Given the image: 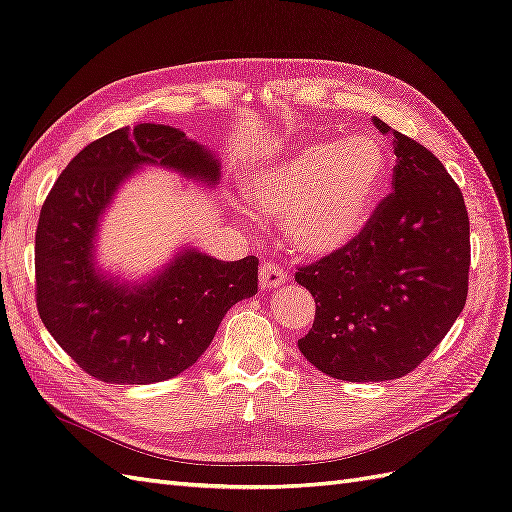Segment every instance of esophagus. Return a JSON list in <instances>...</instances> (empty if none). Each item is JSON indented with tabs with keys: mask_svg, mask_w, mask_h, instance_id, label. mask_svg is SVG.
Here are the masks:
<instances>
[{
	"mask_svg": "<svg viewBox=\"0 0 512 512\" xmlns=\"http://www.w3.org/2000/svg\"><path fill=\"white\" fill-rule=\"evenodd\" d=\"M258 278H260L262 288H278L286 282V269L280 265V262L267 260L260 265Z\"/></svg>",
	"mask_w": 512,
	"mask_h": 512,
	"instance_id": "1",
	"label": "esophagus"
}]
</instances>
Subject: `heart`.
I'll list each match as a JSON object with an SVG mask.
<instances>
[{
  "label": "heart",
  "instance_id": "1",
  "mask_svg": "<svg viewBox=\"0 0 512 512\" xmlns=\"http://www.w3.org/2000/svg\"><path fill=\"white\" fill-rule=\"evenodd\" d=\"M388 155L370 135L319 140L254 172L247 191L256 209L284 217L288 241L306 254L347 247L375 211Z\"/></svg>",
  "mask_w": 512,
  "mask_h": 512
}]
</instances>
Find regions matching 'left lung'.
<instances>
[{
  "instance_id": "8db88e82",
  "label": "left lung",
  "mask_w": 512,
  "mask_h": 512,
  "mask_svg": "<svg viewBox=\"0 0 512 512\" xmlns=\"http://www.w3.org/2000/svg\"><path fill=\"white\" fill-rule=\"evenodd\" d=\"M375 127H390L375 118ZM394 135V176L368 224L338 252L297 269L316 312L297 347L342 381L409 375L463 312L469 217L459 185L411 137Z\"/></svg>"
}]
</instances>
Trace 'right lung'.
<instances>
[{"label":"right lung","instance_id":"obj_1","mask_svg":"<svg viewBox=\"0 0 512 512\" xmlns=\"http://www.w3.org/2000/svg\"><path fill=\"white\" fill-rule=\"evenodd\" d=\"M142 163L215 183L219 163L183 131L135 124L88 144L66 165L36 228V308L49 334L90 377L146 385L181 375L224 314L256 295L258 258L224 262L185 250L153 280L120 286L96 273L92 241L118 185Z\"/></svg>","mask_w":512,"mask_h":512}]
</instances>
